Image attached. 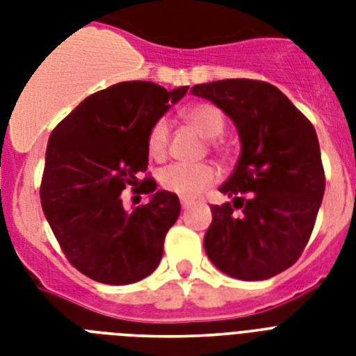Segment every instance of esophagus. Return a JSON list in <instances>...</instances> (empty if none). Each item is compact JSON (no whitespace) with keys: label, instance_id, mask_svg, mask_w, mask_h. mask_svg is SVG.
<instances>
[{"label":"esophagus","instance_id":"1","mask_svg":"<svg viewBox=\"0 0 356 356\" xmlns=\"http://www.w3.org/2000/svg\"><path fill=\"white\" fill-rule=\"evenodd\" d=\"M192 203H194V201H192V200H186V197H181V207H183L184 211H186V209H190V207H192Z\"/></svg>","mask_w":356,"mask_h":356}]
</instances>
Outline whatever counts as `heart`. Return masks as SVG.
Masks as SVG:
<instances>
[{"mask_svg":"<svg viewBox=\"0 0 356 356\" xmlns=\"http://www.w3.org/2000/svg\"><path fill=\"white\" fill-rule=\"evenodd\" d=\"M183 118L190 127L195 129L205 138H216L225 129V116L212 103L192 105L184 111ZM168 136H170L168 120L159 118L147 133V151L153 159H162L166 155ZM159 181L162 188H166L168 192H173L181 197H195L211 184L216 183L218 172L216 168L207 162H200V164L175 162V164L162 168L159 173Z\"/></svg>","mask_w":356,"mask_h":356,"instance_id":"b5f03b06","label":"heart"}]
</instances>
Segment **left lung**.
I'll return each instance as SVG.
<instances>
[{"instance_id": "1", "label": "left lung", "mask_w": 356, "mask_h": 356, "mask_svg": "<svg viewBox=\"0 0 356 356\" xmlns=\"http://www.w3.org/2000/svg\"><path fill=\"white\" fill-rule=\"evenodd\" d=\"M190 92L233 120L242 145L234 172L220 186L233 201L211 207L207 254L229 277L270 279L303 253L323 200L325 173L314 127L264 81H214Z\"/></svg>"}]
</instances>
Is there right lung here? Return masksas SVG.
<instances>
[{"label": "right lung", "instance_id": "add662e5", "mask_svg": "<svg viewBox=\"0 0 356 356\" xmlns=\"http://www.w3.org/2000/svg\"><path fill=\"white\" fill-rule=\"evenodd\" d=\"M188 86L166 90L125 81L92 94L53 129L40 201L66 259L105 284H131L156 270L181 203L144 179L147 205L125 211L122 192L147 170V133ZM138 190V188H134Z\"/></svg>", "mask_w": 356, "mask_h": 356}]
</instances>
